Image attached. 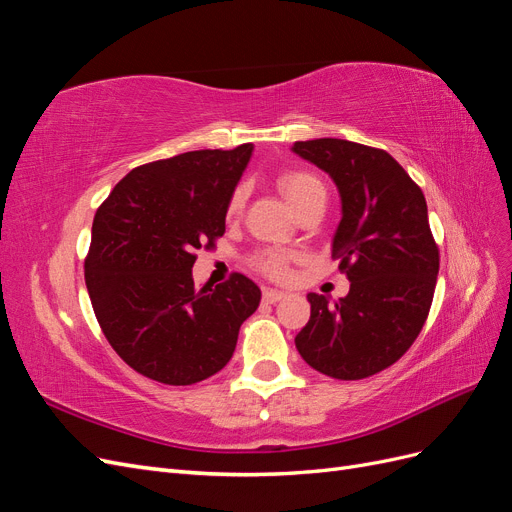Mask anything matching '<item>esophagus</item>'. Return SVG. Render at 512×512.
<instances>
[{
  "label": "esophagus",
  "mask_w": 512,
  "mask_h": 512,
  "mask_svg": "<svg viewBox=\"0 0 512 512\" xmlns=\"http://www.w3.org/2000/svg\"><path fill=\"white\" fill-rule=\"evenodd\" d=\"M284 297H286V292L275 290V288H267L265 292H262V299H265V303H277V301H282Z\"/></svg>",
  "instance_id": "esophagus-1"
}]
</instances>
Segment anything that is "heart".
Returning <instances> with one entry per match:
<instances>
[{"label": "heart", "instance_id": "1", "mask_svg": "<svg viewBox=\"0 0 512 512\" xmlns=\"http://www.w3.org/2000/svg\"><path fill=\"white\" fill-rule=\"evenodd\" d=\"M277 185H280V190L290 203V207L294 209V213H297L303 205H307L309 200H314L316 196L327 198L322 181L312 173H305V170H292V173H284L280 177V181H277ZM241 207H243V190L239 188L230 198L228 215L239 213ZM288 260H290V256L269 250V252H262L256 258V267L262 273L277 277V280H284V277L288 275Z\"/></svg>", "mask_w": 512, "mask_h": 512}]
</instances>
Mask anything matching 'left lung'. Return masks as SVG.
Returning <instances> with one entry per match:
<instances>
[{
    "instance_id": "1",
    "label": "left lung",
    "mask_w": 512,
    "mask_h": 512,
    "mask_svg": "<svg viewBox=\"0 0 512 512\" xmlns=\"http://www.w3.org/2000/svg\"><path fill=\"white\" fill-rule=\"evenodd\" d=\"M327 173L342 200L331 243L350 282L339 301L309 292L312 316L294 337L320 374L361 380L393 365L427 320L440 269L421 188L393 156L344 138L294 143Z\"/></svg>"
}]
</instances>
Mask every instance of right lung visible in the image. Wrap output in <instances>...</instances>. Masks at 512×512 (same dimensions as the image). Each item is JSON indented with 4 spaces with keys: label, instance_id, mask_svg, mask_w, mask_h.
Returning a JSON list of instances; mask_svg holds the SVG:
<instances>
[{
    "label": "right lung",
    "instance_id": "right-lung-1",
    "mask_svg": "<svg viewBox=\"0 0 512 512\" xmlns=\"http://www.w3.org/2000/svg\"><path fill=\"white\" fill-rule=\"evenodd\" d=\"M254 145L203 149L138 166L100 205L85 284L108 344L138 374L185 386L230 361L260 288L241 273L194 286V252L224 235Z\"/></svg>",
    "mask_w": 512,
    "mask_h": 512
}]
</instances>
